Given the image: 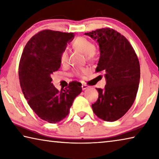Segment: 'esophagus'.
I'll return each mask as SVG.
<instances>
[{"instance_id":"1","label":"esophagus","mask_w":159,"mask_h":159,"mask_svg":"<svg viewBox=\"0 0 159 159\" xmlns=\"http://www.w3.org/2000/svg\"><path fill=\"white\" fill-rule=\"evenodd\" d=\"M88 88V86L86 85V84H83L82 85V89L83 90H85V89H87V88Z\"/></svg>"}]
</instances>
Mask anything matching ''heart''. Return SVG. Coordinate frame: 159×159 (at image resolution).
Masks as SVG:
<instances>
[{"label": "heart", "instance_id": "1", "mask_svg": "<svg viewBox=\"0 0 159 159\" xmlns=\"http://www.w3.org/2000/svg\"><path fill=\"white\" fill-rule=\"evenodd\" d=\"M72 48L76 51L84 53L85 59L89 61H95L98 57V50L95 47L93 43L85 37H78L72 42ZM68 52L66 50H62L60 54V61L61 64L65 65L68 62ZM88 72L86 68H78L74 70L73 73L76 76H81Z\"/></svg>", "mask_w": 159, "mask_h": 159}]
</instances>
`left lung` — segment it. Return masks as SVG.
Instances as JSON below:
<instances>
[{"label":"left lung","mask_w":159,"mask_h":159,"mask_svg":"<svg viewBox=\"0 0 159 159\" xmlns=\"http://www.w3.org/2000/svg\"><path fill=\"white\" fill-rule=\"evenodd\" d=\"M85 34L98 42L100 57L95 72L104 73L107 80L104 89L97 88L99 95L92 104L93 112L102 120L115 121L135 99L140 79L138 56L127 39L114 29L102 28Z\"/></svg>","instance_id":"obj_1"}]
</instances>
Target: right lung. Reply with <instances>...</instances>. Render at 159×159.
<instances>
[{"label": "right lung", "mask_w": 159, "mask_h": 159, "mask_svg": "<svg viewBox=\"0 0 159 159\" xmlns=\"http://www.w3.org/2000/svg\"><path fill=\"white\" fill-rule=\"evenodd\" d=\"M74 33L45 29L26 44L19 64V79L25 99L41 119L56 123L69 114L81 83L74 80L59 91L51 83V74L60 69V54L72 41Z\"/></svg>", "instance_id": "obj_1"}]
</instances>
